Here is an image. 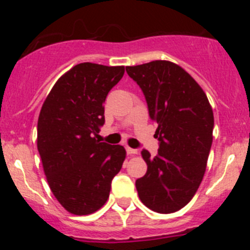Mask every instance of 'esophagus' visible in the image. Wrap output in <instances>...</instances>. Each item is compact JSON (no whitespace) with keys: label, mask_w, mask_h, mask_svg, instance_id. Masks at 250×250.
<instances>
[{"label":"esophagus","mask_w":250,"mask_h":250,"mask_svg":"<svg viewBox=\"0 0 250 250\" xmlns=\"http://www.w3.org/2000/svg\"><path fill=\"white\" fill-rule=\"evenodd\" d=\"M125 151H127L128 155H138V152H139V150H138V148H132V147H129V146H127V147H125Z\"/></svg>","instance_id":"34e87169"}]
</instances>
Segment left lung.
I'll list each match as a JSON object with an SVG mask.
<instances>
[{"mask_svg":"<svg viewBox=\"0 0 250 250\" xmlns=\"http://www.w3.org/2000/svg\"><path fill=\"white\" fill-rule=\"evenodd\" d=\"M143 90L148 116L158 125V153L144 148L147 170L138 195L151 210L169 214L192 200L206 172L214 116L206 93L180 66L166 60L125 67Z\"/></svg>","mask_w":250,"mask_h":250,"instance_id":"obj_1","label":"left lung"}]
</instances>
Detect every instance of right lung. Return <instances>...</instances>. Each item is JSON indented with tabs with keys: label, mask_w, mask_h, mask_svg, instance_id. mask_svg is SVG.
I'll list each match as a JSON object with an SVG mask.
<instances>
[{
	"label": "right lung",
	"mask_w": 250,
	"mask_h": 250,
	"mask_svg": "<svg viewBox=\"0 0 250 250\" xmlns=\"http://www.w3.org/2000/svg\"><path fill=\"white\" fill-rule=\"evenodd\" d=\"M125 66L82 62L62 75L44 100L37 123V148L47 181L59 203L76 215L102 208L125 150L100 143L104 102Z\"/></svg>",
	"instance_id": "obj_1"
}]
</instances>
